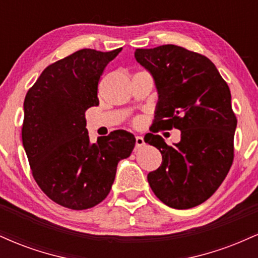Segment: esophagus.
<instances>
[{
  "mask_svg": "<svg viewBox=\"0 0 258 258\" xmlns=\"http://www.w3.org/2000/svg\"><path fill=\"white\" fill-rule=\"evenodd\" d=\"M143 146H144V139H143V137H141V136H137V137H136V147L141 148V147H143Z\"/></svg>",
  "mask_w": 258,
  "mask_h": 258,
  "instance_id": "obj_1",
  "label": "esophagus"
}]
</instances>
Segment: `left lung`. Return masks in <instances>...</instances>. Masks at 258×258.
<instances>
[{
    "label": "left lung",
    "instance_id": "left-lung-1",
    "mask_svg": "<svg viewBox=\"0 0 258 258\" xmlns=\"http://www.w3.org/2000/svg\"><path fill=\"white\" fill-rule=\"evenodd\" d=\"M135 57L158 90L155 131H180L173 146L159 135H146L144 142L162 155L161 166L148 173V182L165 205L191 209L217 190L232 166L236 117L229 87L209 58L183 47L138 48Z\"/></svg>",
    "mask_w": 258,
    "mask_h": 258
}]
</instances>
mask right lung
I'll return each mask as SVG.
<instances>
[{
  "mask_svg": "<svg viewBox=\"0 0 258 258\" xmlns=\"http://www.w3.org/2000/svg\"><path fill=\"white\" fill-rule=\"evenodd\" d=\"M121 49H80L48 65L26 93L22 139L32 176L49 199L68 209L102 203L117 164L135 148V136L123 130L91 143L86 128V110L99 105L100 76Z\"/></svg>",
  "mask_w": 258,
  "mask_h": 258,
  "instance_id": "1",
  "label": "right lung"
}]
</instances>
